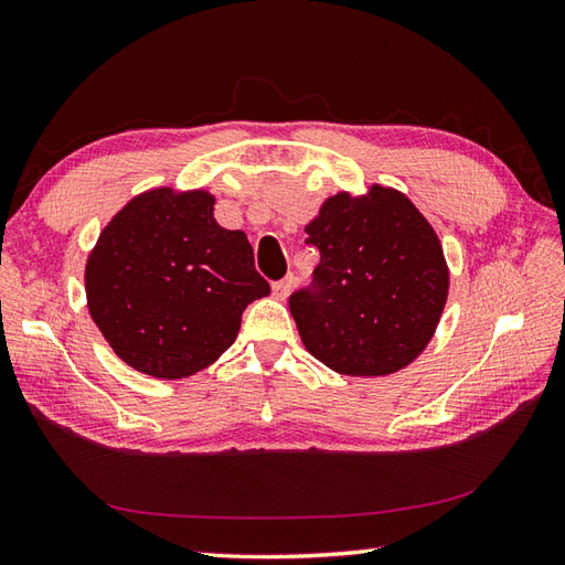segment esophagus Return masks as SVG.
I'll list each match as a JSON object with an SVG mask.
<instances>
[{
  "mask_svg": "<svg viewBox=\"0 0 565 565\" xmlns=\"http://www.w3.org/2000/svg\"><path fill=\"white\" fill-rule=\"evenodd\" d=\"M292 287H295V276H285V278L273 282V295H276L278 299H285L289 292H292Z\"/></svg>",
  "mask_w": 565,
  "mask_h": 565,
  "instance_id": "esophagus-1",
  "label": "esophagus"
}]
</instances>
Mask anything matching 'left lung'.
Returning <instances> with one entry per match:
<instances>
[{
    "mask_svg": "<svg viewBox=\"0 0 565 565\" xmlns=\"http://www.w3.org/2000/svg\"><path fill=\"white\" fill-rule=\"evenodd\" d=\"M320 252L311 282L289 295L301 342L342 375H387L430 342L447 301L441 245L404 194L373 185L330 196L307 225Z\"/></svg>",
    "mask_w": 565,
    "mask_h": 565,
    "instance_id": "obj_1",
    "label": "left lung"
}]
</instances>
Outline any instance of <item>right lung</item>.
<instances>
[{
    "label": "right lung",
    "instance_id": "1",
    "mask_svg": "<svg viewBox=\"0 0 565 565\" xmlns=\"http://www.w3.org/2000/svg\"><path fill=\"white\" fill-rule=\"evenodd\" d=\"M93 320L135 371L188 377L239 332L242 311L270 292L245 233L213 218L206 192L169 188L135 196L104 227L87 258Z\"/></svg>",
    "mask_w": 565,
    "mask_h": 565
}]
</instances>
